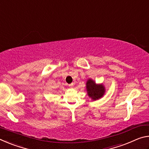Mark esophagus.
<instances>
[{
    "label": "esophagus",
    "instance_id": "1",
    "mask_svg": "<svg viewBox=\"0 0 149 149\" xmlns=\"http://www.w3.org/2000/svg\"><path fill=\"white\" fill-rule=\"evenodd\" d=\"M69 87H74V84H70V85H69Z\"/></svg>",
    "mask_w": 149,
    "mask_h": 149
}]
</instances>
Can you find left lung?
I'll return each mask as SVG.
<instances>
[{
  "label": "left lung",
  "mask_w": 149,
  "mask_h": 149,
  "mask_svg": "<svg viewBox=\"0 0 149 149\" xmlns=\"http://www.w3.org/2000/svg\"><path fill=\"white\" fill-rule=\"evenodd\" d=\"M86 91L89 98L93 100H97L104 95L106 89L102 84H96L94 80L89 78L86 82Z\"/></svg>",
  "instance_id": "1"
}]
</instances>
